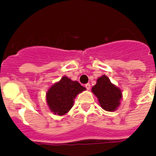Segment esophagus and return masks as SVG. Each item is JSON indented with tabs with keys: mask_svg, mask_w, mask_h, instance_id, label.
<instances>
[{
	"mask_svg": "<svg viewBox=\"0 0 156 156\" xmlns=\"http://www.w3.org/2000/svg\"><path fill=\"white\" fill-rule=\"evenodd\" d=\"M85 87H86L87 90H89L90 89V83H87V84H85Z\"/></svg>",
	"mask_w": 156,
	"mask_h": 156,
	"instance_id": "34e87169",
	"label": "esophagus"
}]
</instances>
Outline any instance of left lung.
I'll list each match as a JSON object with an SVG mask.
<instances>
[{"instance_id":"8db88e82","label":"left lung","mask_w":156,"mask_h":156,"mask_svg":"<svg viewBox=\"0 0 156 156\" xmlns=\"http://www.w3.org/2000/svg\"><path fill=\"white\" fill-rule=\"evenodd\" d=\"M91 91L98 98L101 107L105 111L113 112L119 108L122 99V91L112 83L105 75L99 77Z\"/></svg>"}]
</instances>
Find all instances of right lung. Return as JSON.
Here are the masks:
<instances>
[{
	"label": "right lung",
	"mask_w": 156,
	"mask_h": 156,
	"mask_svg": "<svg viewBox=\"0 0 156 156\" xmlns=\"http://www.w3.org/2000/svg\"><path fill=\"white\" fill-rule=\"evenodd\" d=\"M85 90L86 88L77 81H73L67 76H63L47 92L46 100L48 107L54 114L65 115L73 105L76 95Z\"/></svg>",
	"instance_id": "obj_1"
}]
</instances>
